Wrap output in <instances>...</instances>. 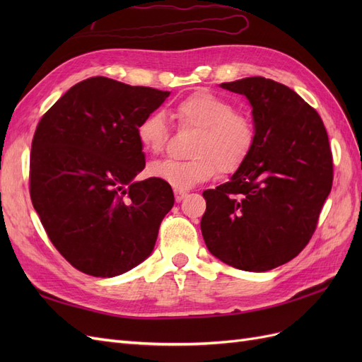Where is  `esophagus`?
<instances>
[{
  "label": "esophagus",
  "mask_w": 362,
  "mask_h": 362,
  "mask_svg": "<svg viewBox=\"0 0 362 362\" xmlns=\"http://www.w3.org/2000/svg\"><path fill=\"white\" fill-rule=\"evenodd\" d=\"M185 196H187V192L184 190H175V199H177V202H181Z\"/></svg>",
  "instance_id": "34e87169"
}]
</instances>
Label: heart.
I'll return each instance as SVG.
<instances>
[{
    "label": "heart",
    "instance_id": "heart-1",
    "mask_svg": "<svg viewBox=\"0 0 362 362\" xmlns=\"http://www.w3.org/2000/svg\"><path fill=\"white\" fill-rule=\"evenodd\" d=\"M181 127L198 129L187 161L164 160L148 168L157 178L175 190H189L222 173L237 170L246 161L255 141V127L247 115L235 112L233 104L211 92H196L175 107ZM169 128L161 112H152L140 120L137 139L149 154H160L166 146Z\"/></svg>",
    "mask_w": 362,
    "mask_h": 362
}]
</instances>
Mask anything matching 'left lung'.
Here are the masks:
<instances>
[{
  "instance_id": "8db88e82",
  "label": "left lung",
  "mask_w": 362,
  "mask_h": 362,
  "mask_svg": "<svg viewBox=\"0 0 362 362\" xmlns=\"http://www.w3.org/2000/svg\"><path fill=\"white\" fill-rule=\"evenodd\" d=\"M252 107L255 141L228 182L202 194L205 245L225 264L267 272L308 245L332 187L322 119L290 87L264 76L222 83Z\"/></svg>"
}]
</instances>
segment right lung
Listing matches in <instances>:
<instances>
[{
  "mask_svg": "<svg viewBox=\"0 0 362 362\" xmlns=\"http://www.w3.org/2000/svg\"><path fill=\"white\" fill-rule=\"evenodd\" d=\"M170 92L92 76L72 86L36 128L30 196L60 254L83 273L113 278L154 250L175 198L145 168L140 120Z\"/></svg>",
  "mask_w": 362,
  "mask_h": 362,
  "instance_id": "right-lung-1",
  "label": "right lung"
}]
</instances>
